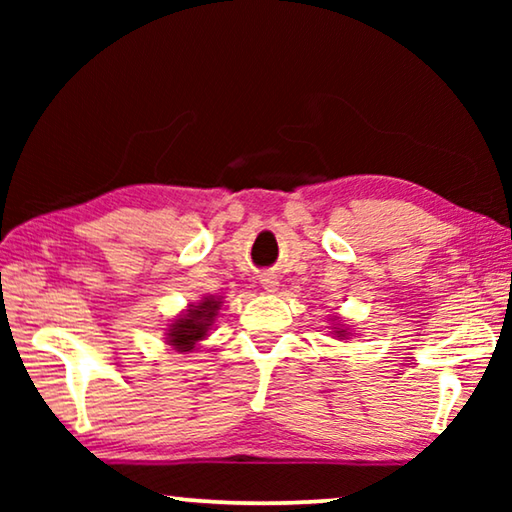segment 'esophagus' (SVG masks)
I'll list each match as a JSON object with an SVG mask.
<instances>
[{"instance_id":"esophagus-1","label":"esophagus","mask_w":512,"mask_h":512,"mask_svg":"<svg viewBox=\"0 0 512 512\" xmlns=\"http://www.w3.org/2000/svg\"><path fill=\"white\" fill-rule=\"evenodd\" d=\"M262 287L268 291V293H275L277 291V287H280V282H277V277L275 275H271V273H264L262 275Z\"/></svg>"}]
</instances>
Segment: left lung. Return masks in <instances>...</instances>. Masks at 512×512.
<instances>
[{"mask_svg":"<svg viewBox=\"0 0 512 512\" xmlns=\"http://www.w3.org/2000/svg\"><path fill=\"white\" fill-rule=\"evenodd\" d=\"M332 329H334L336 336H341V339H345V336L350 334V332H345V329H341V327H332Z\"/></svg>","mask_w":512,"mask_h":512,"instance_id":"1","label":"left lung"}]
</instances>
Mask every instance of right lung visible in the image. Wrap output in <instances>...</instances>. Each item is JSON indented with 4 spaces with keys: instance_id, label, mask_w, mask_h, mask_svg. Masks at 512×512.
<instances>
[{
    "instance_id": "obj_1",
    "label": "right lung",
    "mask_w": 512,
    "mask_h": 512,
    "mask_svg": "<svg viewBox=\"0 0 512 512\" xmlns=\"http://www.w3.org/2000/svg\"><path fill=\"white\" fill-rule=\"evenodd\" d=\"M221 309V298L205 296L196 305H189L183 314L173 318L167 329V343L176 352H192L201 343Z\"/></svg>"
}]
</instances>
